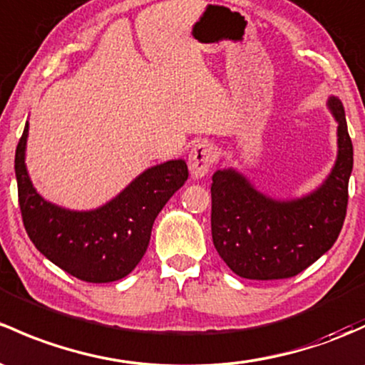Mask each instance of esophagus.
<instances>
[{
	"instance_id": "esophagus-1",
	"label": "esophagus",
	"mask_w": 365,
	"mask_h": 365,
	"mask_svg": "<svg viewBox=\"0 0 365 365\" xmlns=\"http://www.w3.org/2000/svg\"><path fill=\"white\" fill-rule=\"evenodd\" d=\"M217 160L215 147L208 141H199L189 153V170L194 178H202L212 170L213 163Z\"/></svg>"
}]
</instances>
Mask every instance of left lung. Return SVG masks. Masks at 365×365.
Instances as JSON below:
<instances>
[{"label":"left lung","mask_w":365,"mask_h":365,"mask_svg":"<svg viewBox=\"0 0 365 365\" xmlns=\"http://www.w3.org/2000/svg\"><path fill=\"white\" fill-rule=\"evenodd\" d=\"M327 108L337 122V155L331 173L312 192L278 199L257 189L234 168L215 171L213 245L241 278H290L336 243L346 217L354 145L341 99L331 96Z\"/></svg>","instance_id":"8db88e82"}]
</instances>
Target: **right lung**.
Segmentation results:
<instances>
[{
	"label": "right lung",
	"instance_id": "obj_1",
	"mask_svg": "<svg viewBox=\"0 0 365 365\" xmlns=\"http://www.w3.org/2000/svg\"><path fill=\"white\" fill-rule=\"evenodd\" d=\"M28 134L26 122L15 150V176L22 222L34 247L83 282L110 283L128 276L147 252L157 215L189 178L185 160L148 168L108 202L80 212L47 201L34 189L26 168Z\"/></svg>",
	"mask_w": 365,
	"mask_h": 365
}]
</instances>
